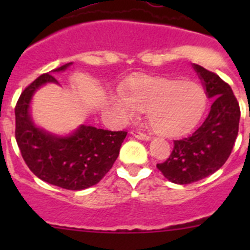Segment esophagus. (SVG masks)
Segmentation results:
<instances>
[{
    "instance_id": "34e87169",
    "label": "esophagus",
    "mask_w": 250,
    "mask_h": 250,
    "mask_svg": "<svg viewBox=\"0 0 250 250\" xmlns=\"http://www.w3.org/2000/svg\"><path fill=\"white\" fill-rule=\"evenodd\" d=\"M130 134H132L133 137L138 138V139H140V140H150V137H148L147 134H145V133H143V132H139V130L133 129L132 132H130Z\"/></svg>"
}]
</instances>
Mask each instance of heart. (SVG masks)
Masks as SVG:
<instances>
[{
  "instance_id": "heart-1",
  "label": "heart",
  "mask_w": 250,
  "mask_h": 250,
  "mask_svg": "<svg viewBox=\"0 0 250 250\" xmlns=\"http://www.w3.org/2000/svg\"><path fill=\"white\" fill-rule=\"evenodd\" d=\"M207 104L208 95L201 83L169 78H137L116 99L125 117L146 111L151 128L163 137H178L192 129Z\"/></svg>"
}]
</instances>
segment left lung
Masks as SVG:
<instances>
[{"label": "left lung", "mask_w": 250, "mask_h": 250, "mask_svg": "<svg viewBox=\"0 0 250 250\" xmlns=\"http://www.w3.org/2000/svg\"><path fill=\"white\" fill-rule=\"evenodd\" d=\"M193 67L203 81L208 98L214 100L210 111L192 134L174 140L169 157L157 165L168 180L180 185L207 178L223 167L233 148L241 116L229 83L200 65L193 64Z\"/></svg>", "instance_id": "obj_1"}]
</instances>
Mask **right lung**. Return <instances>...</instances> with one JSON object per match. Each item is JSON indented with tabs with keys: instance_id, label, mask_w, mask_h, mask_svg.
<instances>
[{
	"instance_id": "1",
	"label": "right lung",
	"mask_w": 250,
	"mask_h": 250,
	"mask_svg": "<svg viewBox=\"0 0 250 250\" xmlns=\"http://www.w3.org/2000/svg\"><path fill=\"white\" fill-rule=\"evenodd\" d=\"M65 64L53 72L67 69ZM48 82L43 74L27 85L16 105V140L25 163L37 178L66 190H83L99 183L117 160L127 132L81 125L70 137L60 138L39 129L32 123L29 106L34 93Z\"/></svg>"
}]
</instances>
